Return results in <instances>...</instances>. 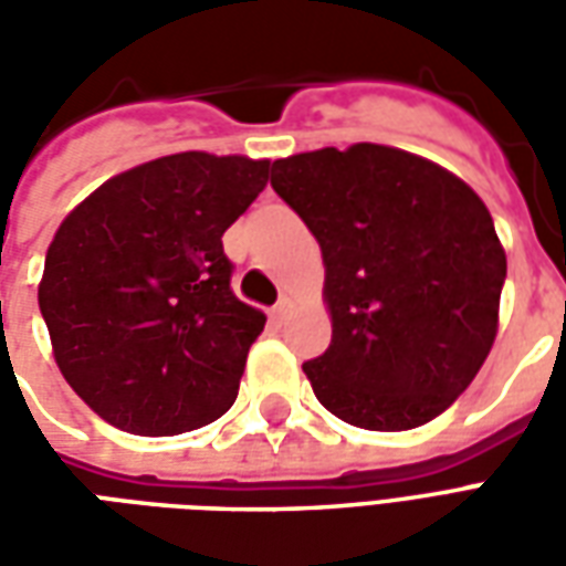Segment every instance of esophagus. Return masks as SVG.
<instances>
[{
	"label": "esophagus",
	"instance_id": "1",
	"mask_svg": "<svg viewBox=\"0 0 566 566\" xmlns=\"http://www.w3.org/2000/svg\"><path fill=\"white\" fill-rule=\"evenodd\" d=\"M287 312H291V300H287V296H282V300H279V303L272 306V318L282 321L284 315H287Z\"/></svg>",
	"mask_w": 566,
	"mask_h": 566
}]
</instances>
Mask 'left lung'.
<instances>
[{"label":"left lung","mask_w":566,"mask_h":566,"mask_svg":"<svg viewBox=\"0 0 566 566\" xmlns=\"http://www.w3.org/2000/svg\"><path fill=\"white\" fill-rule=\"evenodd\" d=\"M324 258L331 348L303 364L321 406L412 430L461 397L500 324L506 251L473 187L409 150L357 142L272 163Z\"/></svg>","instance_id":"8db88e82"}]
</instances>
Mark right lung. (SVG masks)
Masks as SVG:
<instances>
[{
	"label": "right lung",
	"instance_id": "obj_1",
	"mask_svg": "<svg viewBox=\"0 0 566 566\" xmlns=\"http://www.w3.org/2000/svg\"><path fill=\"white\" fill-rule=\"evenodd\" d=\"M266 178L270 160L181 150L108 178L56 227L39 308L63 379L103 421L175 437L235 403L266 315L230 291L221 235Z\"/></svg>",
	"mask_w": 566,
	"mask_h": 566
}]
</instances>
